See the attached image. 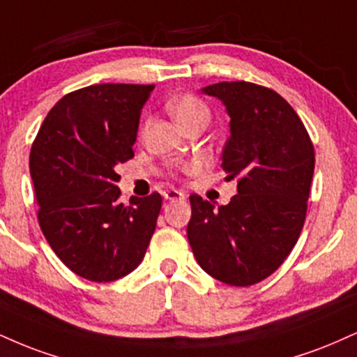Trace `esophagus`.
Returning a JSON list of instances; mask_svg holds the SVG:
<instances>
[{"label": "esophagus", "mask_w": 357, "mask_h": 357, "mask_svg": "<svg viewBox=\"0 0 357 357\" xmlns=\"http://www.w3.org/2000/svg\"><path fill=\"white\" fill-rule=\"evenodd\" d=\"M184 197H186V195L178 190L165 191V199H167V201H178V199H184Z\"/></svg>", "instance_id": "obj_1"}]
</instances>
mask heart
Returning a JSON list of instances; mask_svg holds the SVG:
<instances>
[{
    "label": "heart",
    "mask_w": 357,
    "mask_h": 357,
    "mask_svg": "<svg viewBox=\"0 0 357 357\" xmlns=\"http://www.w3.org/2000/svg\"><path fill=\"white\" fill-rule=\"evenodd\" d=\"M167 111L174 116V119L181 124L183 128L190 126L191 123L197 119H208L209 121V108L201 98L195 94H179V96L171 98L167 101ZM188 173H195L199 169V162L192 161L190 165L184 166Z\"/></svg>",
    "instance_id": "b5f03b06"
}]
</instances>
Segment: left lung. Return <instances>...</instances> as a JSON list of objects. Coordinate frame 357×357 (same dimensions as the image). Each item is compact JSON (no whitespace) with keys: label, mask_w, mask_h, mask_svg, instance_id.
I'll return each instance as SVG.
<instances>
[{"label":"left lung","mask_w":357,"mask_h":357,"mask_svg":"<svg viewBox=\"0 0 357 357\" xmlns=\"http://www.w3.org/2000/svg\"><path fill=\"white\" fill-rule=\"evenodd\" d=\"M203 93L225 102L231 137L222 151L238 195L214 209L191 195L188 241L197 264L229 286L246 287L276 271L304 226L314 146L284 98L266 86L222 81Z\"/></svg>","instance_id":"8db88e82"}]
</instances>
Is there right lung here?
Listing matches in <instances>:
<instances>
[{"instance_id":"add662e5","label":"right lung","mask_w":357,"mask_h":357,"mask_svg":"<svg viewBox=\"0 0 357 357\" xmlns=\"http://www.w3.org/2000/svg\"><path fill=\"white\" fill-rule=\"evenodd\" d=\"M154 84H93L51 108L29 153L38 222L78 276L111 282L139 266L156 229L160 192L118 203L116 166L135 156L139 114Z\"/></svg>"}]
</instances>
